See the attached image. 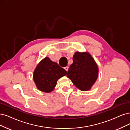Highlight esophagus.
<instances>
[{
  "instance_id": "34e87169",
  "label": "esophagus",
  "mask_w": 130,
  "mask_h": 130,
  "mask_svg": "<svg viewBox=\"0 0 130 130\" xmlns=\"http://www.w3.org/2000/svg\"><path fill=\"white\" fill-rule=\"evenodd\" d=\"M64 69H65L67 72H68V70H69V67H68V66H66V67H65V68H64Z\"/></svg>"
}]
</instances>
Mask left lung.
<instances>
[{"mask_svg": "<svg viewBox=\"0 0 130 130\" xmlns=\"http://www.w3.org/2000/svg\"><path fill=\"white\" fill-rule=\"evenodd\" d=\"M98 75V66L92 55L88 52H75L67 74L75 87L82 91L90 90Z\"/></svg>", "mask_w": 130, "mask_h": 130, "instance_id": "1", "label": "left lung"}]
</instances>
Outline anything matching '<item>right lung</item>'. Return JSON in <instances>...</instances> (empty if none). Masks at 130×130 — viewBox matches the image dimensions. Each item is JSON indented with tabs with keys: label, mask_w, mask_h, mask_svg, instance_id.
<instances>
[{
	"label": "right lung",
	"mask_w": 130,
	"mask_h": 130,
	"mask_svg": "<svg viewBox=\"0 0 130 130\" xmlns=\"http://www.w3.org/2000/svg\"><path fill=\"white\" fill-rule=\"evenodd\" d=\"M66 73L65 70L46 57L36 67L33 73V79L38 90L50 93L55 89L57 80Z\"/></svg>",
	"instance_id": "right-lung-1"
}]
</instances>
